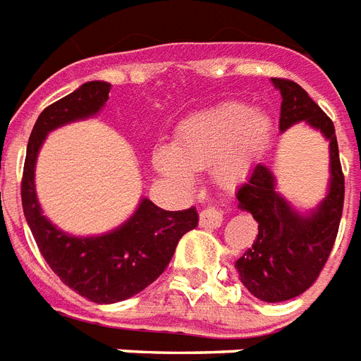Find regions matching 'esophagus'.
I'll list each match as a JSON object with an SVG mask.
<instances>
[{
  "instance_id": "esophagus-1",
  "label": "esophagus",
  "mask_w": 361,
  "mask_h": 361,
  "mask_svg": "<svg viewBox=\"0 0 361 361\" xmlns=\"http://www.w3.org/2000/svg\"><path fill=\"white\" fill-rule=\"evenodd\" d=\"M199 220H201V226L207 229H216L220 228L221 221H224V214L216 208H204L201 214H199Z\"/></svg>"
}]
</instances>
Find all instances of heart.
<instances>
[{"label": "heart", "instance_id": "b5f03b06", "mask_svg": "<svg viewBox=\"0 0 361 361\" xmlns=\"http://www.w3.org/2000/svg\"><path fill=\"white\" fill-rule=\"evenodd\" d=\"M266 114L241 103H226L189 118L176 133L172 147H159L153 164L164 178L189 183L193 168L214 164V180L235 188L247 178L250 164L269 137Z\"/></svg>", "mask_w": 361, "mask_h": 361}]
</instances>
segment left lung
<instances>
[{
    "instance_id": "8db88e82",
    "label": "left lung",
    "mask_w": 361,
    "mask_h": 361,
    "mask_svg": "<svg viewBox=\"0 0 361 361\" xmlns=\"http://www.w3.org/2000/svg\"><path fill=\"white\" fill-rule=\"evenodd\" d=\"M281 93L279 130L306 122L329 143V183L316 208L300 212L279 191L271 168L256 164L237 191L239 208L258 221V237L235 262L239 279L264 302H283L312 287L329 258L343 216L344 176L335 126L327 114L290 80L271 78Z\"/></svg>"
}]
</instances>
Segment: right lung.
Wrapping results in <instances>:
<instances>
[{
  "instance_id": "1",
  "label": "right lung",
  "mask_w": 361,
  "mask_h": 361,
  "mask_svg": "<svg viewBox=\"0 0 361 361\" xmlns=\"http://www.w3.org/2000/svg\"><path fill=\"white\" fill-rule=\"evenodd\" d=\"M109 92V82H85L39 114L26 147L20 185L24 218L45 262L65 285L95 304L120 302L149 287L166 269L178 241L199 224L195 208L162 210L147 197L124 224L101 235L66 233L44 216L36 193V162L47 133L97 116Z\"/></svg>"
}]
</instances>
